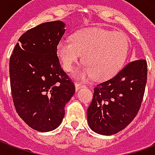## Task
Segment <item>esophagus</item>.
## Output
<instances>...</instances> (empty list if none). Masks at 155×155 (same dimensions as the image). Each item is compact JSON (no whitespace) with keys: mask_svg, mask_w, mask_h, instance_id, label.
Returning <instances> with one entry per match:
<instances>
[{"mask_svg":"<svg viewBox=\"0 0 155 155\" xmlns=\"http://www.w3.org/2000/svg\"><path fill=\"white\" fill-rule=\"evenodd\" d=\"M84 87V85L82 84H80V83H75V91L77 92L78 90H80V88H82V87Z\"/></svg>","mask_w":155,"mask_h":155,"instance_id":"obj_1","label":"esophagus"}]
</instances>
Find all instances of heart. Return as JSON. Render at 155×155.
Listing matches in <instances>:
<instances>
[{
    "instance_id": "heart-1",
    "label": "heart",
    "mask_w": 155,
    "mask_h": 155,
    "mask_svg": "<svg viewBox=\"0 0 155 155\" xmlns=\"http://www.w3.org/2000/svg\"><path fill=\"white\" fill-rule=\"evenodd\" d=\"M128 37L120 31L101 28L83 30L71 36V42L62 40L57 45V54L62 67L70 72L81 55L86 65L74 74L84 80L94 76L97 80L112 77L120 70L129 51Z\"/></svg>"
}]
</instances>
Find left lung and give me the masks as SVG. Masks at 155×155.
Segmentation results:
<instances>
[{
  "label": "left lung",
  "mask_w": 155,
  "mask_h": 155,
  "mask_svg": "<svg viewBox=\"0 0 155 155\" xmlns=\"http://www.w3.org/2000/svg\"><path fill=\"white\" fill-rule=\"evenodd\" d=\"M147 80V61L137 59L97 85L87 111L90 129L106 136L124 130L138 113Z\"/></svg>",
  "instance_id": "obj_1"
}]
</instances>
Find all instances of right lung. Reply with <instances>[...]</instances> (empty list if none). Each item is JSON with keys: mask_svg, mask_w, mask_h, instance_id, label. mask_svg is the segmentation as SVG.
I'll return each instance as SVG.
<instances>
[{"mask_svg": "<svg viewBox=\"0 0 155 155\" xmlns=\"http://www.w3.org/2000/svg\"><path fill=\"white\" fill-rule=\"evenodd\" d=\"M66 24L49 21L27 30L9 59L12 97L18 115L39 132L55 130L63 121L66 104L75 85L61 68L57 45Z\"/></svg>", "mask_w": 155, "mask_h": 155, "instance_id": "right-lung-1", "label": "right lung"}]
</instances>
